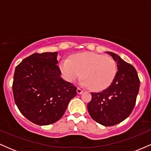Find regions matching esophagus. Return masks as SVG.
I'll list each match as a JSON object with an SVG mask.
<instances>
[{
	"label": "esophagus",
	"instance_id": "1",
	"mask_svg": "<svg viewBox=\"0 0 151 151\" xmlns=\"http://www.w3.org/2000/svg\"><path fill=\"white\" fill-rule=\"evenodd\" d=\"M77 93H78V94H81V93H82L83 91H84V90H83L82 89H81V88H79V87H78V88H77Z\"/></svg>",
	"mask_w": 151,
	"mask_h": 151
}]
</instances>
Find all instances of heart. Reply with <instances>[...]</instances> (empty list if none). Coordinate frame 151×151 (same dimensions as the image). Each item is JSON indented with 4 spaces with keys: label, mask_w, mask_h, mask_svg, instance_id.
Returning <instances> with one entry per match:
<instances>
[{
    "label": "heart",
    "mask_w": 151,
    "mask_h": 151,
    "mask_svg": "<svg viewBox=\"0 0 151 151\" xmlns=\"http://www.w3.org/2000/svg\"><path fill=\"white\" fill-rule=\"evenodd\" d=\"M60 68L69 82L75 81L82 73L81 83L93 91H101L108 87L117 72L116 63L113 58L94 52L79 53L70 60H63Z\"/></svg>",
    "instance_id": "1"
}]
</instances>
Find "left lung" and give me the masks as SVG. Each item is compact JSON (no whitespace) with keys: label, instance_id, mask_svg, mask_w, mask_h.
Listing matches in <instances>:
<instances>
[{"label":"left lung","instance_id":"obj_1","mask_svg":"<svg viewBox=\"0 0 151 151\" xmlns=\"http://www.w3.org/2000/svg\"><path fill=\"white\" fill-rule=\"evenodd\" d=\"M116 62L118 71L114 81L101 92L91 93L87 109L95 121L105 126L119 124L129 116L136 104L140 80L133 65L119 55L107 52Z\"/></svg>","mask_w":151,"mask_h":151}]
</instances>
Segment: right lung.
Instances as JSON below:
<instances>
[{
    "mask_svg": "<svg viewBox=\"0 0 151 151\" xmlns=\"http://www.w3.org/2000/svg\"><path fill=\"white\" fill-rule=\"evenodd\" d=\"M58 52L34 53L15 67L13 97L19 111L37 125H49L61 119L77 87L60 77Z\"/></svg>",
    "mask_w": 151,
    "mask_h": 151,
    "instance_id": "right-lung-1",
    "label": "right lung"
}]
</instances>
